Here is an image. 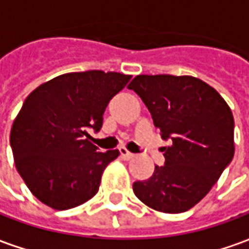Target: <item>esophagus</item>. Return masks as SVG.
<instances>
[{
    "mask_svg": "<svg viewBox=\"0 0 249 249\" xmlns=\"http://www.w3.org/2000/svg\"><path fill=\"white\" fill-rule=\"evenodd\" d=\"M119 151H120V155H121V157H123L124 160H130V159H133V157H135V155H133V153H130L125 146L119 148Z\"/></svg>",
    "mask_w": 249,
    "mask_h": 249,
    "instance_id": "34e87169",
    "label": "esophagus"
}]
</instances>
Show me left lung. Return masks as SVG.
<instances>
[{
  "mask_svg": "<svg viewBox=\"0 0 249 249\" xmlns=\"http://www.w3.org/2000/svg\"><path fill=\"white\" fill-rule=\"evenodd\" d=\"M135 90L151 112L155 126L171 145L165 164L148 180L133 183L149 208L180 213L195 207L219 180L235 153L233 114L219 92L192 76H136Z\"/></svg>",
  "mask_w": 249,
  "mask_h": 249,
  "instance_id": "1",
  "label": "left lung"
}]
</instances>
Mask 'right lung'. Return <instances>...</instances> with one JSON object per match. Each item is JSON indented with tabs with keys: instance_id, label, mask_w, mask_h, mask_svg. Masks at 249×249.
Returning a JSON list of instances; mask_svg holds the SVG:
<instances>
[{
	"instance_id": "1",
	"label": "right lung",
	"mask_w": 249,
	"mask_h": 249,
	"mask_svg": "<svg viewBox=\"0 0 249 249\" xmlns=\"http://www.w3.org/2000/svg\"><path fill=\"white\" fill-rule=\"evenodd\" d=\"M130 78L117 71H73L26 97L12 125L10 146L19 176L41 203L65 211L97 193L104 169L120 152H100L88 130L101 129L107 105Z\"/></svg>"
}]
</instances>
